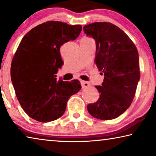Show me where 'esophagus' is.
Masks as SVG:
<instances>
[{"label": "esophagus", "mask_w": 156, "mask_h": 156, "mask_svg": "<svg viewBox=\"0 0 156 156\" xmlns=\"http://www.w3.org/2000/svg\"><path fill=\"white\" fill-rule=\"evenodd\" d=\"M81 84H82V87H83V88H87V87H88L89 86H90V83H89V82H87V81L82 80Z\"/></svg>", "instance_id": "obj_1"}]
</instances>
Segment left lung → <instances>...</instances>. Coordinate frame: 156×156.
Masks as SVG:
<instances>
[{
  "mask_svg": "<svg viewBox=\"0 0 156 156\" xmlns=\"http://www.w3.org/2000/svg\"><path fill=\"white\" fill-rule=\"evenodd\" d=\"M83 30L96 41L94 62L105 76L102 86H96L100 98L87 105V110L97 119H114L130 107L135 96L140 76L138 49L130 38L112 23H93Z\"/></svg>",
  "mask_w": 156,
  "mask_h": 156,
  "instance_id": "1",
  "label": "left lung"
}]
</instances>
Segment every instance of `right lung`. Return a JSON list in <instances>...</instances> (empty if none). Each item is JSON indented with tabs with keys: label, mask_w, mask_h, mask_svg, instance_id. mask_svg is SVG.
I'll return each mask as SVG.
<instances>
[{
	"label": "right lung",
	"mask_w": 156,
	"mask_h": 156,
	"mask_svg": "<svg viewBox=\"0 0 156 156\" xmlns=\"http://www.w3.org/2000/svg\"><path fill=\"white\" fill-rule=\"evenodd\" d=\"M80 25L47 21L23 37L11 65L16 96L27 114L41 122L57 120L63 115L71 96L81 89L80 82L57 80L63 61L60 48L78 38Z\"/></svg>",
	"instance_id": "right-lung-1"
}]
</instances>
